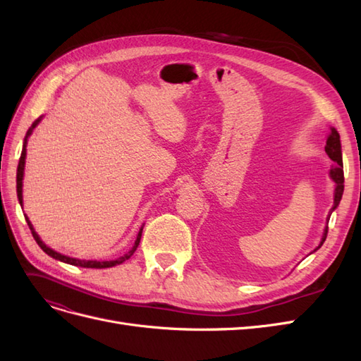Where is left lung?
Wrapping results in <instances>:
<instances>
[{
	"instance_id": "1",
	"label": "left lung",
	"mask_w": 361,
	"mask_h": 361,
	"mask_svg": "<svg viewBox=\"0 0 361 361\" xmlns=\"http://www.w3.org/2000/svg\"><path fill=\"white\" fill-rule=\"evenodd\" d=\"M325 152L326 155H329L333 161H334V166L330 170V176L331 179L336 182V190H334V206L333 209L334 211L337 204L341 203L342 200V194H343V161H342V146H341V135H338L337 130L334 128H331V133L329 135V140H326V146H325ZM326 233H329V226L325 227V232L322 236V241L319 244L318 248H321V245L324 244V241L326 239ZM316 248V250H318Z\"/></svg>"
}]
</instances>
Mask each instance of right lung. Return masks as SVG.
Instances as JSON below:
<instances>
[{
	"label": "right lung",
	"instance_id": "right-lung-1",
	"mask_svg": "<svg viewBox=\"0 0 361 361\" xmlns=\"http://www.w3.org/2000/svg\"><path fill=\"white\" fill-rule=\"evenodd\" d=\"M39 122H40V118H37L36 122L32 123V126L30 128V130L27 133V137H25V141H24V147H23V154H20L19 164H18V170H16V192H18V199H19L20 206H23V178H24V167H25V146H27V138H28V135L31 134L32 128H36V125H37ZM25 220H27V223H28V227H30V231H31V233H32V238L36 239L37 245H39L43 251H45V253H47L48 256H51V257H54V259H57V260H61V262H64V264H69V265H73V267H81V268H111V267L123 264L125 260H128L130 256H133V255L135 253V250H137V247H138V244H140V239H141V232H143V228H140V232H138V236H137V241H135L134 247L130 248V250L128 251V253H126L125 256H122V257H118V259H116V260H105V262H97V260H80V259H73V257H69V256L60 255V253H57V251H54V250H51L49 247H47L45 244H43V243L40 241V238H39L37 233L35 232V228H32V226H31V223H30V220H28L27 216H25Z\"/></svg>",
	"mask_w": 361,
	"mask_h": 361
}]
</instances>
